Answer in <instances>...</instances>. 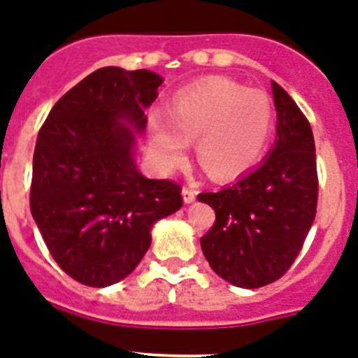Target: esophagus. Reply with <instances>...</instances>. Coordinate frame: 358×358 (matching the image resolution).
<instances>
[{
	"instance_id": "esophagus-1",
	"label": "esophagus",
	"mask_w": 358,
	"mask_h": 358,
	"mask_svg": "<svg viewBox=\"0 0 358 358\" xmlns=\"http://www.w3.org/2000/svg\"><path fill=\"white\" fill-rule=\"evenodd\" d=\"M195 197H197V189H194L192 186H185V188H182V199H185L186 204L194 202Z\"/></svg>"
}]
</instances>
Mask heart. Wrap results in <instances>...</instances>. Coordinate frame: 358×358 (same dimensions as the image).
Segmentation results:
<instances>
[{"mask_svg": "<svg viewBox=\"0 0 358 358\" xmlns=\"http://www.w3.org/2000/svg\"><path fill=\"white\" fill-rule=\"evenodd\" d=\"M274 127L267 93L227 78H208L173 96L172 113L148 118L150 145L161 166L182 163L189 141L197 140V159L213 179H231L255 166Z\"/></svg>", "mask_w": 358, "mask_h": 358, "instance_id": "1", "label": "heart"}]
</instances>
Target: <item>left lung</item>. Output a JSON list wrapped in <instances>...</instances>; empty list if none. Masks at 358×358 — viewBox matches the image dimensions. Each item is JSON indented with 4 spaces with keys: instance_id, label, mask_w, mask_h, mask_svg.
Here are the masks:
<instances>
[{
    "instance_id": "left-lung-1",
    "label": "left lung",
    "mask_w": 358,
    "mask_h": 358,
    "mask_svg": "<svg viewBox=\"0 0 358 358\" xmlns=\"http://www.w3.org/2000/svg\"><path fill=\"white\" fill-rule=\"evenodd\" d=\"M271 85L278 138L267 159L227 188L197 195L215 210L202 252L218 276L242 289L268 285L292 267L317 210L312 127L290 94Z\"/></svg>"
}]
</instances>
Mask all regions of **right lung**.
<instances>
[{"instance_id":"right-lung-1","label":"right lung","mask_w":358,"mask_h":358,"mask_svg":"<svg viewBox=\"0 0 358 358\" xmlns=\"http://www.w3.org/2000/svg\"><path fill=\"white\" fill-rule=\"evenodd\" d=\"M161 77L107 66L68 91L37 136L30 210L53 260L87 287L127 278L150 248L152 224L182 206L181 185L147 179L132 161L134 131Z\"/></svg>"}]
</instances>
